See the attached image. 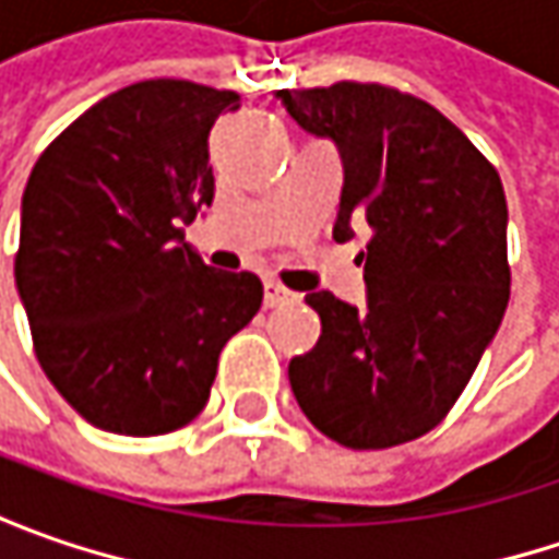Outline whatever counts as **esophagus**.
I'll list each match as a JSON object with an SVG mask.
<instances>
[{
  "label": "esophagus",
  "instance_id": "obj_1",
  "mask_svg": "<svg viewBox=\"0 0 559 559\" xmlns=\"http://www.w3.org/2000/svg\"><path fill=\"white\" fill-rule=\"evenodd\" d=\"M292 298H295V292L286 289L283 283H276V280H264V305H267V308L289 305Z\"/></svg>",
  "mask_w": 559,
  "mask_h": 559
}]
</instances>
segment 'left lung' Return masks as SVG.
I'll list each match as a JSON object with an SVG mask.
<instances>
[{"instance_id": "1", "label": "left lung", "mask_w": 559, "mask_h": 559, "mask_svg": "<svg viewBox=\"0 0 559 559\" xmlns=\"http://www.w3.org/2000/svg\"><path fill=\"white\" fill-rule=\"evenodd\" d=\"M345 164L333 236L370 226L367 308L308 292L320 338L289 360L298 407L345 448L382 451L436 429L510 301L507 199L495 164L429 102L382 83L276 90Z\"/></svg>"}]
</instances>
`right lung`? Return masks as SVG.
Masks as SVG:
<instances>
[{
    "label": "right lung",
    "mask_w": 559,
    "mask_h": 559,
    "mask_svg": "<svg viewBox=\"0 0 559 559\" xmlns=\"http://www.w3.org/2000/svg\"><path fill=\"white\" fill-rule=\"evenodd\" d=\"M239 93L142 80L96 102L36 158L14 283L33 352L86 423L164 436L202 414L217 357L264 286L214 270L183 224L214 199L207 136Z\"/></svg>",
    "instance_id": "add662e5"
}]
</instances>
